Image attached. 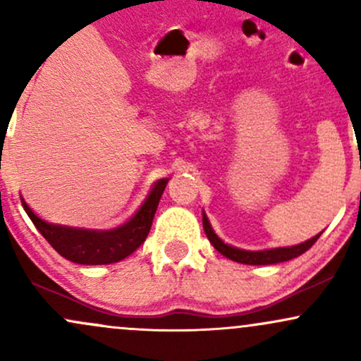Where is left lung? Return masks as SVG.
<instances>
[{
  "mask_svg": "<svg viewBox=\"0 0 361 361\" xmlns=\"http://www.w3.org/2000/svg\"><path fill=\"white\" fill-rule=\"evenodd\" d=\"M202 222H204V231L207 238H209V241L212 243L215 250L221 252V255L226 256V258L238 261V263H243V264H276V263H283V261L293 259L297 258V256H300L302 252L310 250V246H312V244L317 241L319 235H321V234L314 235L312 239L297 244V246L273 247V250H261V251H247V250H239V247L224 243L222 239L214 233L212 226H210L205 212H202Z\"/></svg>",
  "mask_w": 361,
  "mask_h": 361,
  "instance_id": "1",
  "label": "left lung"
}]
</instances>
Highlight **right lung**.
I'll return each mask as SVG.
<instances>
[{
  "instance_id": "1",
  "label": "right lung",
  "mask_w": 361,
  "mask_h": 361,
  "mask_svg": "<svg viewBox=\"0 0 361 361\" xmlns=\"http://www.w3.org/2000/svg\"><path fill=\"white\" fill-rule=\"evenodd\" d=\"M168 181V178L157 180L144 204L132 215L130 221L115 227V229L106 231L81 229V227L45 222L44 219L34 214V210L27 205L23 198L22 205L39 233L47 239V243L59 252L62 258L78 264H110L127 258L146 241L156 209L159 205L161 195L166 188Z\"/></svg>"
}]
</instances>
